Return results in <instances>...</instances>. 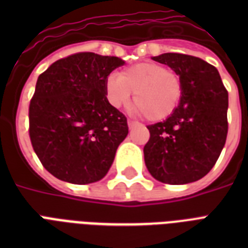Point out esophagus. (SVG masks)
Returning <instances> with one entry per match:
<instances>
[{
    "mask_svg": "<svg viewBox=\"0 0 248 248\" xmlns=\"http://www.w3.org/2000/svg\"><path fill=\"white\" fill-rule=\"evenodd\" d=\"M127 124H128V127L132 128V127H135V126H138V124H139V122H136V121H132V120H128Z\"/></svg>",
    "mask_w": 248,
    "mask_h": 248,
    "instance_id": "34e87169",
    "label": "esophagus"
}]
</instances>
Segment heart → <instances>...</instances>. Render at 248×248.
Returning <instances> with one entry per match:
<instances>
[{"label": "heart", "instance_id": "obj_1", "mask_svg": "<svg viewBox=\"0 0 248 248\" xmlns=\"http://www.w3.org/2000/svg\"><path fill=\"white\" fill-rule=\"evenodd\" d=\"M134 103L149 121L169 118L180 104L183 82L177 73L158 63H139L126 68L120 75H110L105 81V95L113 107Z\"/></svg>", "mask_w": 248, "mask_h": 248}]
</instances>
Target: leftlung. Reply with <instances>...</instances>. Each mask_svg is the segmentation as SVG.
Wrapping results in <instances>:
<instances>
[{
    "mask_svg": "<svg viewBox=\"0 0 248 248\" xmlns=\"http://www.w3.org/2000/svg\"><path fill=\"white\" fill-rule=\"evenodd\" d=\"M153 60L179 75L183 96L163 122L147 126L151 138L144 147L148 171L166 184H188L215 166L228 134V91L217 69L185 54L167 52Z\"/></svg>",
    "mask_w": 248,
    "mask_h": 248,
    "instance_id": "8db88e82",
    "label": "left lung"
}]
</instances>
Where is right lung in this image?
I'll return each instance as SVG.
<instances>
[{"label": "right lung", "mask_w": 248, "mask_h": 248, "mask_svg": "<svg viewBox=\"0 0 248 248\" xmlns=\"http://www.w3.org/2000/svg\"><path fill=\"white\" fill-rule=\"evenodd\" d=\"M124 62L77 52L41 73L29 104V138L48 172L72 184L103 179L128 134L127 118L105 96V81Z\"/></svg>", "instance_id": "add662e5"}]
</instances>
